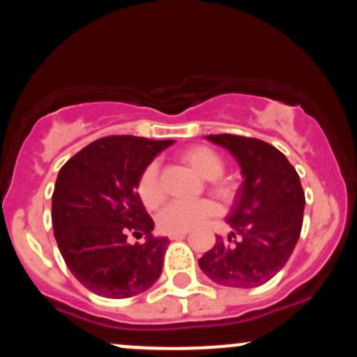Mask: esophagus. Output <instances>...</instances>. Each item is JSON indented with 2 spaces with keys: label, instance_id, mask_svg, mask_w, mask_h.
Segmentation results:
<instances>
[{
  "label": "esophagus",
  "instance_id": "1",
  "mask_svg": "<svg viewBox=\"0 0 357 357\" xmlns=\"http://www.w3.org/2000/svg\"><path fill=\"white\" fill-rule=\"evenodd\" d=\"M188 235V231H181V233H169V240H181V238H184V236Z\"/></svg>",
  "mask_w": 357,
  "mask_h": 357
}]
</instances>
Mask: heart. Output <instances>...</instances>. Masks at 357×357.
I'll use <instances>...</instances> for the list:
<instances>
[{
	"label": "heart",
	"instance_id": "heart-1",
	"mask_svg": "<svg viewBox=\"0 0 357 357\" xmlns=\"http://www.w3.org/2000/svg\"><path fill=\"white\" fill-rule=\"evenodd\" d=\"M183 162L192 167L198 174L208 179V188L213 195L218 198L231 199L236 195V183L233 179L223 176L225 161L223 158L211 149L210 146L196 144L184 149L179 154ZM136 192L147 210H155L165 202V190H162L161 179H159V167L155 162H149L139 174L136 181ZM220 206L213 199L203 198L192 203L174 202L159 213L158 223L159 228L166 233H181L190 231L199 227L203 221L211 216L218 215Z\"/></svg>",
	"mask_w": 357,
	"mask_h": 357
}]
</instances>
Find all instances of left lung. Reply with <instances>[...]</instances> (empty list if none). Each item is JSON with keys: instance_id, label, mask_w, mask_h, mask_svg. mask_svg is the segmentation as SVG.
<instances>
[{"instance_id": "left-lung-1", "label": "left lung", "mask_w": 357, "mask_h": 357, "mask_svg": "<svg viewBox=\"0 0 357 357\" xmlns=\"http://www.w3.org/2000/svg\"><path fill=\"white\" fill-rule=\"evenodd\" d=\"M211 142L235 155L245 181L236 192L227 223L228 240L199 258L215 284L236 289L264 285L287 264L304 221L305 195L296 167L277 147L255 137L211 134Z\"/></svg>"}]
</instances>
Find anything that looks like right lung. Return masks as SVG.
Listing matches in <instances>:
<instances>
[{
	"label": "right lung",
	"instance_id": "1",
	"mask_svg": "<svg viewBox=\"0 0 357 357\" xmlns=\"http://www.w3.org/2000/svg\"><path fill=\"white\" fill-rule=\"evenodd\" d=\"M174 141L107 136L90 142L61 166L52 196L56 245L73 277L107 298L137 296L162 272L167 238L136 192L141 171ZM146 236L130 245L126 236Z\"/></svg>",
	"mask_w": 357,
	"mask_h": 357
}]
</instances>
